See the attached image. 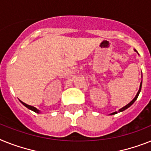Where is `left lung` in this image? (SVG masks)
Listing matches in <instances>:
<instances>
[{"label": "left lung", "instance_id": "8db88e82", "mask_svg": "<svg viewBox=\"0 0 151 151\" xmlns=\"http://www.w3.org/2000/svg\"><path fill=\"white\" fill-rule=\"evenodd\" d=\"M141 86H142V82H141V83H140V89H139V91H138L137 93V95H136V97H134V100H133V101H131V102H130V103H129L128 104L126 105V106H125V107H122V108H121V109H120V110H119V112H121V111H124V110H126V109H127V108H128L129 107H130V106H131V105H132L134 103V102H135V101H136V100L137 99L138 96H139V93H140V90H141ZM116 113H117V112H116H116H114V113H113V114H116Z\"/></svg>", "mask_w": 151, "mask_h": 151}]
</instances>
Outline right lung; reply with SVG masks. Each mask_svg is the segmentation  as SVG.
Here are the masks:
<instances>
[{
  "mask_svg": "<svg viewBox=\"0 0 151 151\" xmlns=\"http://www.w3.org/2000/svg\"><path fill=\"white\" fill-rule=\"evenodd\" d=\"M21 102L24 105L25 107H27V108L30 109V110H31V111H35V112H36V113H39L38 110H37V108H35V107H32V106H30V105H27V104H25V103H24V102H22V101H21Z\"/></svg>",
  "mask_w": 151,
  "mask_h": 151,
  "instance_id": "1",
  "label": "right lung"
}]
</instances>
